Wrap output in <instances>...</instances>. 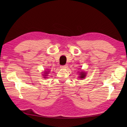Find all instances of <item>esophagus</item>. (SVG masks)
Listing matches in <instances>:
<instances>
[{
    "label": "esophagus",
    "mask_w": 127,
    "mask_h": 127,
    "mask_svg": "<svg viewBox=\"0 0 127 127\" xmlns=\"http://www.w3.org/2000/svg\"><path fill=\"white\" fill-rule=\"evenodd\" d=\"M60 68L61 69H67L68 68L67 65H64V66H61Z\"/></svg>",
    "instance_id": "34e87169"
}]
</instances>
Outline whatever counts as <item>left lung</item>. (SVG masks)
Segmentation results:
<instances>
[{
    "mask_svg": "<svg viewBox=\"0 0 127 127\" xmlns=\"http://www.w3.org/2000/svg\"><path fill=\"white\" fill-rule=\"evenodd\" d=\"M79 74L80 75H79L80 76H79V77L80 78V79H83V78H84L86 77V72H83V71H81V72H79Z\"/></svg>",
    "mask_w": 127,
    "mask_h": 127,
    "instance_id": "1",
    "label": "left lung"
}]
</instances>
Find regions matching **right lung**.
I'll list each match as a JSON object with an SVG mask.
<instances>
[{
    "mask_svg": "<svg viewBox=\"0 0 127 127\" xmlns=\"http://www.w3.org/2000/svg\"><path fill=\"white\" fill-rule=\"evenodd\" d=\"M49 72H50V71H45V72H44V74H43V76H44V78H47V77H46V76H48V74H49Z\"/></svg>",
    "mask_w": 127,
    "mask_h": 127,
    "instance_id": "obj_1",
    "label": "right lung"
}]
</instances>
